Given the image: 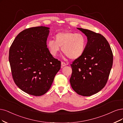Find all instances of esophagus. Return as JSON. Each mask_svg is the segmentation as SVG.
Segmentation results:
<instances>
[{
    "label": "esophagus",
    "mask_w": 123,
    "mask_h": 123,
    "mask_svg": "<svg viewBox=\"0 0 123 123\" xmlns=\"http://www.w3.org/2000/svg\"><path fill=\"white\" fill-rule=\"evenodd\" d=\"M67 64L65 62H61V66L62 67H64L65 66H66Z\"/></svg>",
    "instance_id": "34e87169"
}]
</instances>
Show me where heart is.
Wrapping results in <instances>:
<instances>
[{
  "instance_id": "obj_1",
  "label": "heart",
  "mask_w": 123,
  "mask_h": 123,
  "mask_svg": "<svg viewBox=\"0 0 123 123\" xmlns=\"http://www.w3.org/2000/svg\"><path fill=\"white\" fill-rule=\"evenodd\" d=\"M87 44L85 36L82 34L72 32H62L55 36V40H49L47 47L54 57L57 56L62 47V51L71 59H76L83 54Z\"/></svg>"
}]
</instances>
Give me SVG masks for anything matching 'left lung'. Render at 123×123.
Instances as JSON below:
<instances>
[{
  "instance_id": "8db88e82",
  "label": "left lung",
  "mask_w": 123,
  "mask_h": 123,
  "mask_svg": "<svg viewBox=\"0 0 123 123\" xmlns=\"http://www.w3.org/2000/svg\"><path fill=\"white\" fill-rule=\"evenodd\" d=\"M87 37L83 54L72 62L70 83L78 94L90 96L101 91L107 83L113 63L111 49L99 33L77 28Z\"/></svg>"
}]
</instances>
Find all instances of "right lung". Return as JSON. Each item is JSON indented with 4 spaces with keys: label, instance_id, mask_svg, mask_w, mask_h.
Here are the masks:
<instances>
[{
    "label": "right lung",
    "instance_id": "right-lung-1",
    "mask_svg": "<svg viewBox=\"0 0 123 123\" xmlns=\"http://www.w3.org/2000/svg\"><path fill=\"white\" fill-rule=\"evenodd\" d=\"M49 28L32 27L18 34L10 49L9 62L12 78L23 91L36 96L46 93L61 68L47 48Z\"/></svg>",
    "mask_w": 123,
    "mask_h": 123
}]
</instances>
